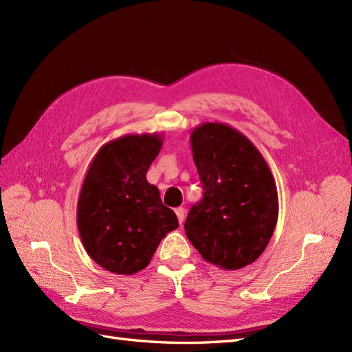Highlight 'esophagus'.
<instances>
[{
    "label": "esophagus",
    "mask_w": 352,
    "mask_h": 352,
    "mask_svg": "<svg viewBox=\"0 0 352 352\" xmlns=\"http://www.w3.org/2000/svg\"><path fill=\"white\" fill-rule=\"evenodd\" d=\"M175 212H176V216H177V220H179V223L180 225H182V223L185 221V208L184 207H177L176 210H175Z\"/></svg>",
    "instance_id": "esophagus-1"
}]
</instances>
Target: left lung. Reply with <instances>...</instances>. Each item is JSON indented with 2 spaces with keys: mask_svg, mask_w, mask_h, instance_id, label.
<instances>
[{
  "mask_svg": "<svg viewBox=\"0 0 352 352\" xmlns=\"http://www.w3.org/2000/svg\"><path fill=\"white\" fill-rule=\"evenodd\" d=\"M190 148L204 198L185 221L201 257L223 270L257 260L273 235L279 198L269 164L255 145L226 123H201Z\"/></svg>",
  "mask_w": 352,
  "mask_h": 352,
  "instance_id": "1",
  "label": "left lung"
}]
</instances>
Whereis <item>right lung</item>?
<instances>
[{
	"label": "right lung",
	"mask_w": 352,
	"mask_h": 352,
	"mask_svg": "<svg viewBox=\"0 0 352 352\" xmlns=\"http://www.w3.org/2000/svg\"><path fill=\"white\" fill-rule=\"evenodd\" d=\"M163 146L160 133L123 135L102 145L85 175L76 223L85 250L102 269L135 274L179 223L146 172Z\"/></svg>",
	"instance_id": "add662e5"
}]
</instances>
